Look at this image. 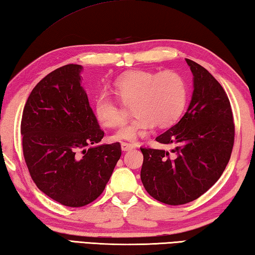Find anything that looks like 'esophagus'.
I'll return each instance as SVG.
<instances>
[{"instance_id":"esophagus-1","label":"esophagus","mask_w":255,"mask_h":255,"mask_svg":"<svg viewBox=\"0 0 255 255\" xmlns=\"http://www.w3.org/2000/svg\"><path fill=\"white\" fill-rule=\"evenodd\" d=\"M135 148V146L132 145V143H128V142H122V149L124 151H127V150H130V149H133Z\"/></svg>"}]
</instances>
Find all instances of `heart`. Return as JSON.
I'll list each match as a JSON object with an SVG mask.
<instances>
[{"mask_svg":"<svg viewBox=\"0 0 255 255\" xmlns=\"http://www.w3.org/2000/svg\"><path fill=\"white\" fill-rule=\"evenodd\" d=\"M113 91L120 103L106 95L96 99L95 114L100 125L122 126L129 116L126 107L136 113L132 122L116 132L117 139L133 140L158 125L166 128L177 123L187 103V86L175 71L133 70L114 82Z\"/></svg>","mask_w":255,"mask_h":255,"instance_id":"obj_1","label":"heart"}]
</instances>
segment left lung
Returning a JSON list of instances; mask_svg holds the SVG:
<instances>
[{
    "mask_svg": "<svg viewBox=\"0 0 255 255\" xmlns=\"http://www.w3.org/2000/svg\"><path fill=\"white\" fill-rule=\"evenodd\" d=\"M193 95L179 122L156 138L172 151L140 147V178L155 200L183 205L207 192L223 174L234 145V122L228 95L205 68L186 59Z\"/></svg>",
    "mask_w": 255,
    "mask_h": 255,
    "instance_id": "8db88e82",
    "label": "left lung"
}]
</instances>
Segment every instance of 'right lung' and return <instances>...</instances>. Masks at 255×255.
Wrapping results in <instances>:
<instances>
[{
	"instance_id": "obj_1",
	"label": "right lung",
	"mask_w": 255,
	"mask_h": 255,
	"mask_svg": "<svg viewBox=\"0 0 255 255\" xmlns=\"http://www.w3.org/2000/svg\"><path fill=\"white\" fill-rule=\"evenodd\" d=\"M81 70L79 64H67L45 76L31 91L21 120L31 178L45 195L69 207L98 198L122 156L119 142L95 146L105 132L81 87Z\"/></svg>"
}]
</instances>
